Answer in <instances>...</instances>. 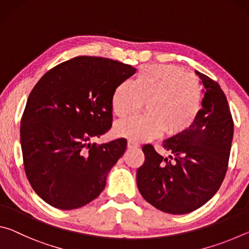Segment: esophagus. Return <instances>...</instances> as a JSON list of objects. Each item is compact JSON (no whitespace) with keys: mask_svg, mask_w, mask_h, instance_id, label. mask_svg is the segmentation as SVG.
Segmentation results:
<instances>
[{"mask_svg":"<svg viewBox=\"0 0 249 249\" xmlns=\"http://www.w3.org/2000/svg\"><path fill=\"white\" fill-rule=\"evenodd\" d=\"M140 146L138 145V142H134V141H127V147L128 148H137V147Z\"/></svg>","mask_w":249,"mask_h":249,"instance_id":"1","label":"esophagus"}]
</instances>
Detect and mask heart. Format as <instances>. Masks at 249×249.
I'll list each match as a JSON object with an SVG mask.
<instances>
[{"label": "heart", "instance_id": "1", "mask_svg": "<svg viewBox=\"0 0 249 249\" xmlns=\"http://www.w3.org/2000/svg\"><path fill=\"white\" fill-rule=\"evenodd\" d=\"M146 103V114L122 121L115 133L132 141H150L163 132L175 137L190 129L201 111L202 87L196 77L178 66L148 65L138 70L133 82L117 86L112 108L124 119Z\"/></svg>", "mask_w": 249, "mask_h": 249}]
</instances>
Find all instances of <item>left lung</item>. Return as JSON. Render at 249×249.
<instances>
[{
    "instance_id": "1",
    "label": "left lung",
    "mask_w": 249,
    "mask_h": 249,
    "mask_svg": "<svg viewBox=\"0 0 249 249\" xmlns=\"http://www.w3.org/2000/svg\"><path fill=\"white\" fill-rule=\"evenodd\" d=\"M204 87L202 108L190 129L162 142L169 156L142 146L145 161L137 187L156 209L187 214L205 204L220 189L229 167L234 122L220 84L196 71Z\"/></svg>"
}]
</instances>
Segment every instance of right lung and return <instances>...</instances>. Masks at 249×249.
I'll return each instance as SVG.
<instances>
[{
    "instance_id": "right-lung-1",
    "label": "right lung",
    "mask_w": 249,
    "mask_h": 249,
    "mask_svg": "<svg viewBox=\"0 0 249 249\" xmlns=\"http://www.w3.org/2000/svg\"><path fill=\"white\" fill-rule=\"evenodd\" d=\"M134 67L79 56L47 71L33 88L20 121L24 170L37 195L60 210L90 203L126 149L125 138L90 141L112 127V96Z\"/></svg>"
}]
</instances>
